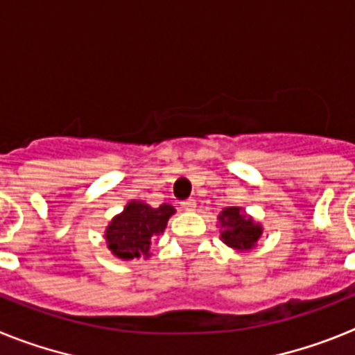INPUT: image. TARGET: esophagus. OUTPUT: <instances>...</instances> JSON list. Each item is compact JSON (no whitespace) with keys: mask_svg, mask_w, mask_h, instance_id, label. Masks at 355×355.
<instances>
[{"mask_svg":"<svg viewBox=\"0 0 355 355\" xmlns=\"http://www.w3.org/2000/svg\"><path fill=\"white\" fill-rule=\"evenodd\" d=\"M181 206H183L184 209H188V211H193V209H196V200L193 199H188V200H183V202H181Z\"/></svg>","mask_w":355,"mask_h":355,"instance_id":"esophagus-1","label":"esophagus"}]
</instances>
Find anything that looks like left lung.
Masks as SVG:
<instances>
[{
  "instance_id": "left-lung-1",
  "label": "left lung",
  "mask_w": 355,
  "mask_h": 355,
  "mask_svg": "<svg viewBox=\"0 0 355 355\" xmlns=\"http://www.w3.org/2000/svg\"><path fill=\"white\" fill-rule=\"evenodd\" d=\"M220 225V240L233 250H250L258 245L263 225L254 220L240 206H229L216 216Z\"/></svg>"
}]
</instances>
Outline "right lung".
<instances>
[{"mask_svg": "<svg viewBox=\"0 0 355 355\" xmlns=\"http://www.w3.org/2000/svg\"><path fill=\"white\" fill-rule=\"evenodd\" d=\"M174 213V206L167 202L153 208L144 200H130L106 225V247L122 261L147 259L150 256V243L165 231L168 218Z\"/></svg>", "mask_w": 355, "mask_h": 355, "instance_id": "obj_1", "label": "right lung"}]
</instances>
